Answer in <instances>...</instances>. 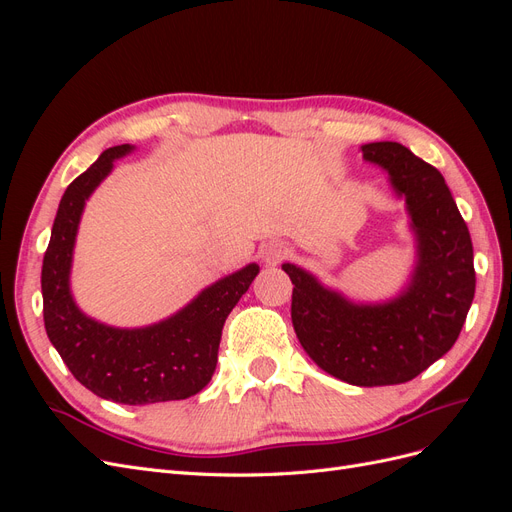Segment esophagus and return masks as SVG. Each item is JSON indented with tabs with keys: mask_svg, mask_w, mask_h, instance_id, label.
I'll return each mask as SVG.
<instances>
[{
	"mask_svg": "<svg viewBox=\"0 0 512 512\" xmlns=\"http://www.w3.org/2000/svg\"><path fill=\"white\" fill-rule=\"evenodd\" d=\"M286 254H288L286 245H284V243H277V241L265 243V245L260 247V258H262V262H265V265H269V267L280 265V262L286 258Z\"/></svg>",
	"mask_w": 512,
	"mask_h": 512,
	"instance_id": "esophagus-1",
	"label": "esophagus"
}]
</instances>
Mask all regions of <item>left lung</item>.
<instances>
[{
  "label": "left lung",
  "instance_id": "1",
  "mask_svg": "<svg viewBox=\"0 0 512 512\" xmlns=\"http://www.w3.org/2000/svg\"><path fill=\"white\" fill-rule=\"evenodd\" d=\"M361 151L404 200L412 271L393 297L359 301L284 262L294 284L290 316L303 350L327 374L354 386L401 384L457 342L476 288L472 239L438 168L391 141Z\"/></svg>",
  "mask_w": 512,
  "mask_h": 512
}]
</instances>
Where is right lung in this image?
<instances>
[{"label": "right lung", "instance_id": "obj_1", "mask_svg": "<svg viewBox=\"0 0 512 512\" xmlns=\"http://www.w3.org/2000/svg\"><path fill=\"white\" fill-rule=\"evenodd\" d=\"M134 145L106 149L61 196L42 262L44 329L61 359L85 389L126 406L188 399L209 384L222 329L232 307L250 288L256 262L200 290L175 314L145 327H113L87 316L72 294L76 235L87 200L113 173L115 160Z\"/></svg>", "mask_w": 512, "mask_h": 512}]
</instances>
